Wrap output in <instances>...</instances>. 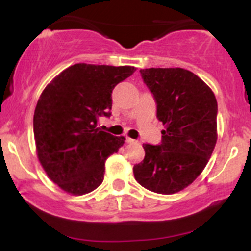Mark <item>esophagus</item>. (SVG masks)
Listing matches in <instances>:
<instances>
[{
    "instance_id": "34e87169",
    "label": "esophagus",
    "mask_w": 251,
    "mask_h": 251,
    "mask_svg": "<svg viewBox=\"0 0 251 251\" xmlns=\"http://www.w3.org/2000/svg\"><path fill=\"white\" fill-rule=\"evenodd\" d=\"M126 143L127 144H137L138 142L134 139H131V138H126Z\"/></svg>"
}]
</instances>
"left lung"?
<instances>
[{
  "mask_svg": "<svg viewBox=\"0 0 251 251\" xmlns=\"http://www.w3.org/2000/svg\"><path fill=\"white\" fill-rule=\"evenodd\" d=\"M163 123L162 144H143L134 178L150 191L172 195L188 188L208 164L217 142V101L201 77L184 68L140 70Z\"/></svg>",
  "mask_w": 251,
  "mask_h": 251,
  "instance_id": "left-lung-1",
  "label": "left lung"
}]
</instances>
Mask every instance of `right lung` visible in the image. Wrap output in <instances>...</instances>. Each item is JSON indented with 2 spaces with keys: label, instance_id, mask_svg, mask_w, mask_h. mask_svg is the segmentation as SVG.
I'll list each match as a JSON object with an SVG mask.
<instances>
[{
  "label": "right lung",
  "instance_id": "add662e5",
  "mask_svg": "<svg viewBox=\"0 0 251 251\" xmlns=\"http://www.w3.org/2000/svg\"><path fill=\"white\" fill-rule=\"evenodd\" d=\"M134 71L133 66L76 63L43 89L34 112L36 154L48 178L67 194L96 190L106 159L125 143V137L100 131L97 124L111 116L112 91Z\"/></svg>",
  "mask_w": 251,
  "mask_h": 251
}]
</instances>
